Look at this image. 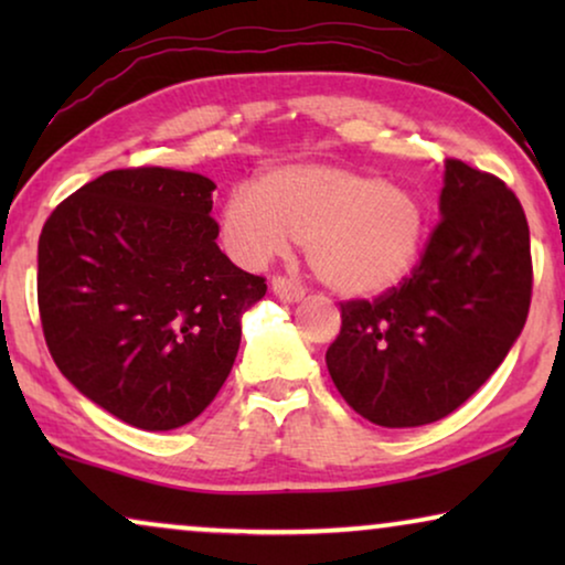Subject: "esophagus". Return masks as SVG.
<instances>
[{"instance_id": "obj_1", "label": "esophagus", "mask_w": 565, "mask_h": 565, "mask_svg": "<svg viewBox=\"0 0 565 565\" xmlns=\"http://www.w3.org/2000/svg\"><path fill=\"white\" fill-rule=\"evenodd\" d=\"M273 292L275 296H280L282 300H300L306 296V288L300 282H296V280H290V277H282V275H277L275 280H273Z\"/></svg>"}]
</instances>
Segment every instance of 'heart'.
<instances>
[{
	"instance_id": "b5f03b06",
	"label": "heart",
	"mask_w": 565,
	"mask_h": 565,
	"mask_svg": "<svg viewBox=\"0 0 565 565\" xmlns=\"http://www.w3.org/2000/svg\"><path fill=\"white\" fill-rule=\"evenodd\" d=\"M427 236V205L404 184L334 164L282 167L236 188L221 211V242L244 267H265L306 242L308 265L331 290L377 296L412 273Z\"/></svg>"
}]
</instances>
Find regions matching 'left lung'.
Masks as SVG:
<instances>
[{
  "instance_id": "obj_1",
  "label": "left lung",
  "mask_w": 565,
  "mask_h": 565,
  "mask_svg": "<svg viewBox=\"0 0 565 565\" xmlns=\"http://www.w3.org/2000/svg\"><path fill=\"white\" fill-rule=\"evenodd\" d=\"M443 218L412 275L375 300H344L327 350L337 391L381 427H422L466 404L527 321L530 228L499 177L445 161Z\"/></svg>"
}]
</instances>
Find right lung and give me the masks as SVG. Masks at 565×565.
<instances>
[{"label":"right lung","instance_id":"add662e5","mask_svg":"<svg viewBox=\"0 0 565 565\" xmlns=\"http://www.w3.org/2000/svg\"><path fill=\"white\" fill-rule=\"evenodd\" d=\"M213 180L167 167L105 172L49 215L38 311L61 373L130 427L205 412L234 367L265 277L218 249Z\"/></svg>","mask_w":565,"mask_h":565}]
</instances>
